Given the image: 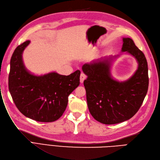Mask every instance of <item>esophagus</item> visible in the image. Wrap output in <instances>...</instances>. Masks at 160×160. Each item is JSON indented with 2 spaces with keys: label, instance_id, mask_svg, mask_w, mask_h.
<instances>
[{
  "label": "esophagus",
  "instance_id": "obj_1",
  "mask_svg": "<svg viewBox=\"0 0 160 160\" xmlns=\"http://www.w3.org/2000/svg\"><path fill=\"white\" fill-rule=\"evenodd\" d=\"M86 78V76L84 73H81L80 76V80L81 83H83L84 80Z\"/></svg>",
  "mask_w": 160,
  "mask_h": 160
}]
</instances>
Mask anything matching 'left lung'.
<instances>
[{"label": "left lung", "instance_id": "obj_1", "mask_svg": "<svg viewBox=\"0 0 160 160\" xmlns=\"http://www.w3.org/2000/svg\"><path fill=\"white\" fill-rule=\"evenodd\" d=\"M122 52L132 55L138 69L130 78L118 81L113 78V62L120 55L110 56L82 67L88 76L84 81L88 107L95 120L104 124H115L130 119L142 106L146 96L148 68L146 58L130 38H123Z\"/></svg>", "mask_w": 160, "mask_h": 160}]
</instances>
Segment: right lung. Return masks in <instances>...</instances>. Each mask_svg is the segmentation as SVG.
<instances>
[{
  "mask_svg": "<svg viewBox=\"0 0 160 160\" xmlns=\"http://www.w3.org/2000/svg\"><path fill=\"white\" fill-rule=\"evenodd\" d=\"M27 40L15 49L11 59L8 89L18 110L26 117L41 122L56 121L63 114L68 96L80 84V71L68 76L52 72L35 75L26 68L22 53Z\"/></svg>",
  "mask_w": 160,
  "mask_h": 160,
  "instance_id": "add662e5",
  "label": "right lung"
}]
</instances>
